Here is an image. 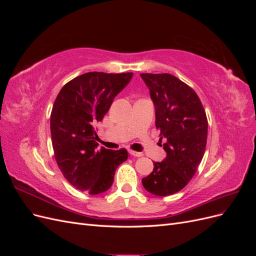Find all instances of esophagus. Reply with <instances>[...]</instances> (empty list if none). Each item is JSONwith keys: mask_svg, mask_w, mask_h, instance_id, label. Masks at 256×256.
<instances>
[{"mask_svg": "<svg viewBox=\"0 0 256 256\" xmlns=\"http://www.w3.org/2000/svg\"><path fill=\"white\" fill-rule=\"evenodd\" d=\"M129 154H131V156H134V157H142V156H143L142 152H134V150H129Z\"/></svg>", "mask_w": 256, "mask_h": 256, "instance_id": "1", "label": "esophagus"}]
</instances>
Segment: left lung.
<instances>
[{"mask_svg":"<svg viewBox=\"0 0 256 256\" xmlns=\"http://www.w3.org/2000/svg\"><path fill=\"white\" fill-rule=\"evenodd\" d=\"M156 109L160 141L166 138V157L154 162L152 172L142 180L145 190L166 196L188 184L203 159L208 122L202 102L189 85L170 74H141Z\"/></svg>","mask_w":256,"mask_h":256,"instance_id":"obj_1","label":"left lung"}]
</instances>
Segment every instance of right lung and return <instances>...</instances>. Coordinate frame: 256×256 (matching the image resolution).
<instances>
[{"mask_svg": "<svg viewBox=\"0 0 256 256\" xmlns=\"http://www.w3.org/2000/svg\"><path fill=\"white\" fill-rule=\"evenodd\" d=\"M132 72H92L67 82L53 104L50 130L54 157L76 189L95 196L109 189L115 170L128 158L125 148L97 150L95 125L109 111Z\"/></svg>", "mask_w": 256, "mask_h": 256, "instance_id": "right-lung-1", "label": "right lung"}]
</instances>
